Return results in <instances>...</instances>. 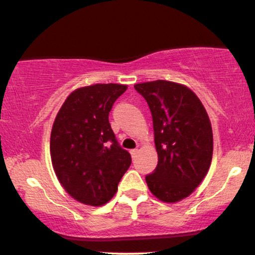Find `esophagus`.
Segmentation results:
<instances>
[{
  "label": "esophagus",
  "mask_w": 255,
  "mask_h": 255,
  "mask_svg": "<svg viewBox=\"0 0 255 255\" xmlns=\"http://www.w3.org/2000/svg\"><path fill=\"white\" fill-rule=\"evenodd\" d=\"M137 153V148H133V150H130V154H131V157H135V154Z\"/></svg>",
  "instance_id": "obj_1"
}]
</instances>
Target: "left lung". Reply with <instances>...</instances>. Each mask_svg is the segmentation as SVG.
<instances>
[{
    "label": "left lung",
    "instance_id": "left-lung-1",
    "mask_svg": "<svg viewBox=\"0 0 255 255\" xmlns=\"http://www.w3.org/2000/svg\"><path fill=\"white\" fill-rule=\"evenodd\" d=\"M152 114L158 164L146 176L154 197L177 203L191 195L209 171L213 135L209 115L191 89L166 80L135 84Z\"/></svg>",
    "mask_w": 255,
    "mask_h": 255
}]
</instances>
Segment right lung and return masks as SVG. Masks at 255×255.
Masks as SVG:
<instances>
[{
	"label": "right lung",
	"instance_id": "1",
	"mask_svg": "<svg viewBox=\"0 0 255 255\" xmlns=\"http://www.w3.org/2000/svg\"><path fill=\"white\" fill-rule=\"evenodd\" d=\"M127 85L96 84L67 97L50 136L52 168L66 192L90 206L107 204L128 170L129 152L119 145L109 113Z\"/></svg>",
	"mask_w": 255,
	"mask_h": 255
}]
</instances>
